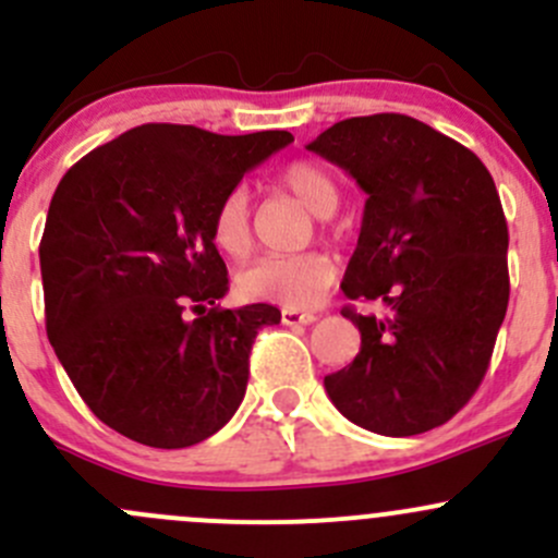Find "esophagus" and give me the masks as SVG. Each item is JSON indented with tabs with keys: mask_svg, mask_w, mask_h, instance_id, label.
<instances>
[{
	"mask_svg": "<svg viewBox=\"0 0 558 558\" xmlns=\"http://www.w3.org/2000/svg\"><path fill=\"white\" fill-rule=\"evenodd\" d=\"M280 320H283L286 326H307V324H313L315 315L305 313V311H294V307H283V313H280Z\"/></svg>",
	"mask_w": 558,
	"mask_h": 558,
	"instance_id": "obj_1",
	"label": "esophagus"
}]
</instances>
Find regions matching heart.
Listing matches in <instances>:
<instances>
[{
  "instance_id": "obj_1",
  "label": "heart",
  "mask_w": 558,
  "mask_h": 558,
  "mask_svg": "<svg viewBox=\"0 0 558 558\" xmlns=\"http://www.w3.org/2000/svg\"><path fill=\"white\" fill-rule=\"evenodd\" d=\"M280 189L294 196L318 218H329L340 205V185L315 161H294L280 172ZM213 243L227 256L243 258L251 253L253 227L251 202L243 189H232L213 213ZM335 280V264L324 253L305 256H267L238 275L240 294L253 302H275L283 307H311Z\"/></svg>"
}]
</instances>
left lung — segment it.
<instances>
[{
    "label": "left lung",
    "instance_id": "obj_1",
    "mask_svg": "<svg viewBox=\"0 0 558 558\" xmlns=\"http://www.w3.org/2000/svg\"><path fill=\"white\" fill-rule=\"evenodd\" d=\"M307 150L367 194L342 291L386 307H342L362 348L326 375V393L375 435L442 426L481 386L508 313V221L494 178L470 148L399 112L345 118Z\"/></svg>",
    "mask_w": 558,
    "mask_h": 558
}]
</instances>
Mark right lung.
Returning <instances> with one entry per match:
<instances>
[{
	"label": "right lung",
	"mask_w": 558,
	"mask_h": 558,
	"mask_svg": "<svg viewBox=\"0 0 558 558\" xmlns=\"http://www.w3.org/2000/svg\"><path fill=\"white\" fill-rule=\"evenodd\" d=\"M291 140L143 123L56 185L39 240L45 329L83 402L118 435L189 448L243 402L253 340L280 311L216 305L229 278L210 223L243 174Z\"/></svg>",
	"instance_id": "right-lung-1"
}]
</instances>
